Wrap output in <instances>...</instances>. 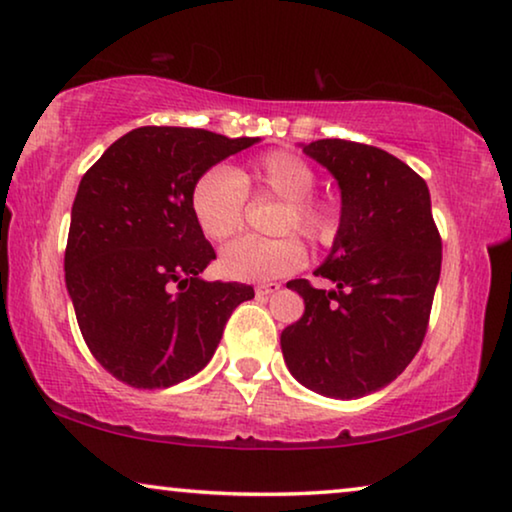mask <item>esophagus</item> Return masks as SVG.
<instances>
[{
	"label": "esophagus",
	"instance_id": "esophagus-1",
	"mask_svg": "<svg viewBox=\"0 0 512 512\" xmlns=\"http://www.w3.org/2000/svg\"><path fill=\"white\" fill-rule=\"evenodd\" d=\"M257 294H276V292H280V285L278 283H262V285H257V290H255Z\"/></svg>",
	"mask_w": 512,
	"mask_h": 512
}]
</instances>
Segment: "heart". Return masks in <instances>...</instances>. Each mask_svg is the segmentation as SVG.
I'll return each mask as SVG.
<instances>
[{
    "label": "heart",
    "mask_w": 512,
    "mask_h": 512,
    "mask_svg": "<svg viewBox=\"0 0 512 512\" xmlns=\"http://www.w3.org/2000/svg\"><path fill=\"white\" fill-rule=\"evenodd\" d=\"M315 171L290 150H271L246 167H213L192 183L190 211L208 241H225L243 225L246 194L280 199L273 232H299L318 246H329L338 234L334 204L313 197ZM306 262V248L294 236L239 239L222 250L218 269L236 283H264L297 271Z\"/></svg>",
    "instance_id": "b5f03b06"
}]
</instances>
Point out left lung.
<instances>
[{"label":"left lung","instance_id":"8db88e82","mask_svg":"<svg viewBox=\"0 0 512 512\" xmlns=\"http://www.w3.org/2000/svg\"><path fill=\"white\" fill-rule=\"evenodd\" d=\"M304 153L336 178L341 225L313 273L290 280L306 311L280 334L287 369L308 390L359 399L390 385L424 341L441 276L429 187L399 157L366 143L320 139Z\"/></svg>","mask_w":512,"mask_h":512}]
</instances>
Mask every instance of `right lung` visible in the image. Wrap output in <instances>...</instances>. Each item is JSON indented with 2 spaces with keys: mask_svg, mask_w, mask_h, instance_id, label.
<instances>
[{
  "mask_svg": "<svg viewBox=\"0 0 512 512\" xmlns=\"http://www.w3.org/2000/svg\"><path fill=\"white\" fill-rule=\"evenodd\" d=\"M259 139L139 127L81 178L64 253L78 327L99 364L164 390L211 362L229 315L255 290L201 278L215 250L190 211L192 183Z\"/></svg>",
  "mask_w": 512,
  "mask_h": 512,
  "instance_id": "1",
  "label": "right lung"
}]
</instances>
